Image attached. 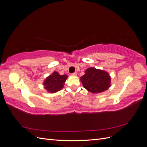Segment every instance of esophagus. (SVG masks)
Here are the masks:
<instances>
[{"mask_svg":"<svg viewBox=\"0 0 147 147\" xmlns=\"http://www.w3.org/2000/svg\"><path fill=\"white\" fill-rule=\"evenodd\" d=\"M72 75H74V76H76V75H77V72H74V73L72 74Z\"/></svg>","mask_w":147,"mask_h":147,"instance_id":"34e87169","label":"esophagus"}]
</instances>
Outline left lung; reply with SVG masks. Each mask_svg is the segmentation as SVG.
Instances as JSON below:
<instances>
[{"label":"left lung","mask_w":147,"mask_h":147,"mask_svg":"<svg viewBox=\"0 0 147 147\" xmlns=\"http://www.w3.org/2000/svg\"><path fill=\"white\" fill-rule=\"evenodd\" d=\"M84 88L92 93H99L108 90L110 86L109 74L99 69L90 67L80 78Z\"/></svg>","instance_id":"obj_1"}]
</instances>
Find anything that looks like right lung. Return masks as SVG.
Here are the masks:
<instances>
[{
  "mask_svg": "<svg viewBox=\"0 0 147 147\" xmlns=\"http://www.w3.org/2000/svg\"><path fill=\"white\" fill-rule=\"evenodd\" d=\"M67 76L61 75L58 72H55L48 77L43 83L45 88L50 92L53 93L60 91L64 86V84Z\"/></svg>",
  "mask_w": 147,
  "mask_h": 147,
  "instance_id": "obj_1",
  "label": "right lung"
}]
</instances>
